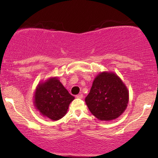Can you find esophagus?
Returning <instances> with one entry per match:
<instances>
[{"mask_svg":"<svg viewBox=\"0 0 158 158\" xmlns=\"http://www.w3.org/2000/svg\"><path fill=\"white\" fill-rule=\"evenodd\" d=\"M76 98H83V94H78V95H77Z\"/></svg>","mask_w":158,"mask_h":158,"instance_id":"esophagus-1","label":"esophagus"}]
</instances>
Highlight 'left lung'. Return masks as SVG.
Instances as JSON below:
<instances>
[{
  "mask_svg": "<svg viewBox=\"0 0 158 158\" xmlns=\"http://www.w3.org/2000/svg\"><path fill=\"white\" fill-rule=\"evenodd\" d=\"M85 101L90 111L97 118L115 119L127 109L129 91L115 73L103 72L94 79Z\"/></svg>",
  "mask_w": 158,
  "mask_h": 158,
  "instance_id": "obj_1",
  "label": "left lung"
}]
</instances>
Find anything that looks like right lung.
Returning <instances> with one entry per match:
<instances>
[{
	"label": "right lung",
	"instance_id": "1",
	"mask_svg": "<svg viewBox=\"0 0 158 158\" xmlns=\"http://www.w3.org/2000/svg\"><path fill=\"white\" fill-rule=\"evenodd\" d=\"M74 98L57 77H51L36 87L34 106L43 116L56 121L65 115Z\"/></svg>",
	"mask_w": 158,
	"mask_h": 158
}]
</instances>
